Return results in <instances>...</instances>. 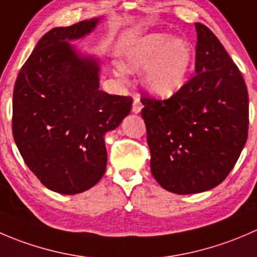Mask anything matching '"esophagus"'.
<instances>
[{
	"instance_id": "34e87169",
	"label": "esophagus",
	"mask_w": 257,
	"mask_h": 257,
	"mask_svg": "<svg viewBox=\"0 0 257 257\" xmlns=\"http://www.w3.org/2000/svg\"><path fill=\"white\" fill-rule=\"evenodd\" d=\"M142 110V103L140 101L139 96H135L134 98V105H132V112L134 113H140Z\"/></svg>"
}]
</instances>
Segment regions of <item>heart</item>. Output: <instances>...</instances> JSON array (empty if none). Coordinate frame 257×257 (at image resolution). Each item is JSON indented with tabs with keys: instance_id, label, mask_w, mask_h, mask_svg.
Wrapping results in <instances>:
<instances>
[{
	"instance_id": "1",
	"label": "heart",
	"mask_w": 257,
	"mask_h": 257,
	"mask_svg": "<svg viewBox=\"0 0 257 257\" xmlns=\"http://www.w3.org/2000/svg\"><path fill=\"white\" fill-rule=\"evenodd\" d=\"M194 62L191 45L181 37L154 32L139 37L126 50L125 68L142 72V82L150 93L170 97L186 83Z\"/></svg>"
}]
</instances>
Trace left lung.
I'll return each mask as SVG.
<instances>
[{
	"label": "left lung",
	"mask_w": 257,
	"mask_h": 257,
	"mask_svg": "<svg viewBox=\"0 0 257 257\" xmlns=\"http://www.w3.org/2000/svg\"><path fill=\"white\" fill-rule=\"evenodd\" d=\"M195 29L196 75L169 100H141L151 172L160 186L179 195L220 185L247 140L248 96L241 72L206 26Z\"/></svg>",
	"instance_id": "obj_1"
}]
</instances>
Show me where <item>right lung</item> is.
<instances>
[{
	"mask_svg": "<svg viewBox=\"0 0 257 257\" xmlns=\"http://www.w3.org/2000/svg\"><path fill=\"white\" fill-rule=\"evenodd\" d=\"M101 20L48 31L15 83V142L43 186L62 195L87 191L102 179L105 135L132 107L131 97L100 90V58L71 43L92 34Z\"/></svg>",
	"mask_w": 257,
	"mask_h": 257,
	"instance_id": "right-lung-1",
	"label": "right lung"
}]
</instances>
